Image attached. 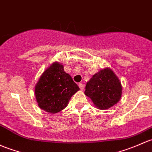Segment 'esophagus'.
<instances>
[{"mask_svg": "<svg viewBox=\"0 0 152 152\" xmlns=\"http://www.w3.org/2000/svg\"><path fill=\"white\" fill-rule=\"evenodd\" d=\"M79 88L81 89V90H83V89H84V84H82V83H79Z\"/></svg>", "mask_w": 152, "mask_h": 152, "instance_id": "esophagus-1", "label": "esophagus"}]
</instances>
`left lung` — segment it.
Segmentation results:
<instances>
[{
	"mask_svg": "<svg viewBox=\"0 0 152 152\" xmlns=\"http://www.w3.org/2000/svg\"><path fill=\"white\" fill-rule=\"evenodd\" d=\"M84 94L99 109L105 110L119 102L122 97V84L111 69L105 68L95 73L85 87Z\"/></svg>",
	"mask_w": 152,
	"mask_h": 152,
	"instance_id": "obj_1",
	"label": "left lung"
}]
</instances>
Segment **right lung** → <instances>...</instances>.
<instances>
[{
    "label": "right lung",
    "instance_id": "1",
    "mask_svg": "<svg viewBox=\"0 0 152 152\" xmlns=\"http://www.w3.org/2000/svg\"><path fill=\"white\" fill-rule=\"evenodd\" d=\"M62 64L55 62L42 73L35 87L38 106L50 114L63 110L71 97L79 90Z\"/></svg>",
    "mask_w": 152,
    "mask_h": 152
}]
</instances>
